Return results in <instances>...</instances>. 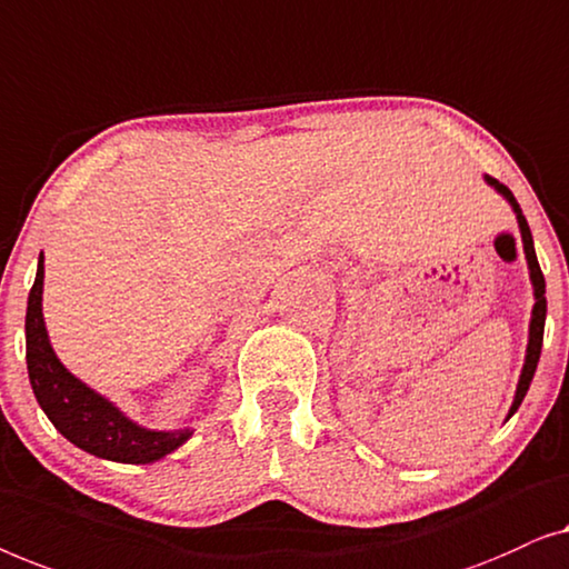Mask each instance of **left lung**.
Returning <instances> with one entry per match:
<instances>
[{
    "label": "left lung",
    "instance_id": "1",
    "mask_svg": "<svg viewBox=\"0 0 569 569\" xmlns=\"http://www.w3.org/2000/svg\"><path fill=\"white\" fill-rule=\"evenodd\" d=\"M487 186H492L498 193L506 198V201L513 206L516 211V219H518V229H521V239H523V252H526V260H528V273H531V283H533V311H531V325H528V348H526V363H523V371H521V379H518V389H516V399H513V407H510L508 418L513 415L518 407H521L523 397L528 387H531V379L536 373V363H539V356H541V342H543V322H547V281H543V273L539 268V260H536V250H533V237H531V229H528V221L521 211V206H518L516 196L510 193V190L498 182L490 174H485Z\"/></svg>",
    "mask_w": 569,
    "mask_h": 569
}]
</instances>
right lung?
Masks as SVG:
<instances>
[{
	"label": "right lung",
	"instance_id": "add662e5",
	"mask_svg": "<svg viewBox=\"0 0 569 569\" xmlns=\"http://www.w3.org/2000/svg\"><path fill=\"white\" fill-rule=\"evenodd\" d=\"M43 254L28 296L26 358L33 395L53 428L82 451L121 463H151L172 453L193 430H147L128 420L113 402L79 381L56 358L43 322Z\"/></svg>",
	"mask_w": 569,
	"mask_h": 569
}]
</instances>
